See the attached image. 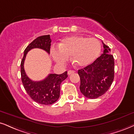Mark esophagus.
<instances>
[{
    "mask_svg": "<svg viewBox=\"0 0 134 134\" xmlns=\"http://www.w3.org/2000/svg\"><path fill=\"white\" fill-rule=\"evenodd\" d=\"M75 72V71L74 70H69L68 71V74L69 75H71V74H73Z\"/></svg>",
    "mask_w": 134,
    "mask_h": 134,
    "instance_id": "esophagus-1",
    "label": "esophagus"
}]
</instances>
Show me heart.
<instances>
[{"label": "heart", "instance_id": "heart-1", "mask_svg": "<svg viewBox=\"0 0 134 134\" xmlns=\"http://www.w3.org/2000/svg\"><path fill=\"white\" fill-rule=\"evenodd\" d=\"M100 52V44L95 38L70 36L62 40L58 45L50 48V54L57 63L63 64L70 55L71 60L77 66L92 63Z\"/></svg>", "mask_w": 134, "mask_h": 134}]
</instances>
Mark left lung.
<instances>
[{"label": "left lung", "instance_id": "left-lung-1", "mask_svg": "<svg viewBox=\"0 0 134 134\" xmlns=\"http://www.w3.org/2000/svg\"><path fill=\"white\" fill-rule=\"evenodd\" d=\"M103 43L104 52L92 64L78 70L80 91L85 97L96 99L107 91L114 77V59L110 49Z\"/></svg>", "mask_w": 134, "mask_h": 134}]
</instances>
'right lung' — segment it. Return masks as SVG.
<instances>
[{"mask_svg":"<svg viewBox=\"0 0 134 134\" xmlns=\"http://www.w3.org/2000/svg\"><path fill=\"white\" fill-rule=\"evenodd\" d=\"M51 42L49 35L40 36L35 39L25 49L20 64L21 78L25 90L34 101L43 105L52 104L58 99L61 83L68 77L67 71L61 75L49 74L43 80L34 81L26 75L24 62L27 53L33 48L42 49L49 54Z\"/></svg>","mask_w":134,"mask_h":134,"instance_id":"1","label":"right lung"}]
</instances>
